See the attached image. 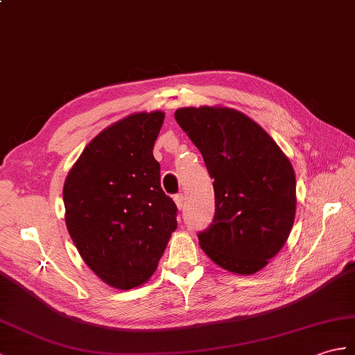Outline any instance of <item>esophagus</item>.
Wrapping results in <instances>:
<instances>
[{"instance_id":"obj_1","label":"esophagus","mask_w":355,"mask_h":355,"mask_svg":"<svg viewBox=\"0 0 355 355\" xmlns=\"http://www.w3.org/2000/svg\"><path fill=\"white\" fill-rule=\"evenodd\" d=\"M174 201H175V204H177L178 210H181V209L184 207V195H183V193L175 195V196H174Z\"/></svg>"}]
</instances>
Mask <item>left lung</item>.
<instances>
[{
  "label": "left lung",
  "instance_id": "left-lung-1",
  "mask_svg": "<svg viewBox=\"0 0 355 355\" xmlns=\"http://www.w3.org/2000/svg\"><path fill=\"white\" fill-rule=\"evenodd\" d=\"M175 119L215 180V219L198 234L201 250L222 269L255 274L292 232L296 180L291 160L257 122L239 110L181 107Z\"/></svg>",
  "mask_w": 355,
  "mask_h": 355
}]
</instances>
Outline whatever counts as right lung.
<instances>
[{"label": "right lung", "instance_id": "obj_1", "mask_svg": "<svg viewBox=\"0 0 355 355\" xmlns=\"http://www.w3.org/2000/svg\"><path fill=\"white\" fill-rule=\"evenodd\" d=\"M160 110L128 114L86 145L63 186L64 220L94 274L114 289L145 284L157 269L177 205L162 191L153 148Z\"/></svg>", "mask_w": 355, "mask_h": 355}]
</instances>
